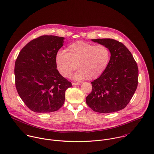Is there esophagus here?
Segmentation results:
<instances>
[{"label": "esophagus", "mask_w": 154, "mask_h": 154, "mask_svg": "<svg viewBox=\"0 0 154 154\" xmlns=\"http://www.w3.org/2000/svg\"><path fill=\"white\" fill-rule=\"evenodd\" d=\"M72 85H73V86H79V85H80V83H72Z\"/></svg>", "instance_id": "1"}]
</instances>
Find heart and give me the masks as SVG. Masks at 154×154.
<instances>
[{
	"label": "heart",
	"mask_w": 154,
	"mask_h": 154,
	"mask_svg": "<svg viewBox=\"0 0 154 154\" xmlns=\"http://www.w3.org/2000/svg\"><path fill=\"white\" fill-rule=\"evenodd\" d=\"M65 51H59L56 55L57 70L63 77H69L77 68L73 75L75 80L97 79L106 70L111 58V51L106 46L82 41L71 44Z\"/></svg>",
	"instance_id": "1"
}]
</instances>
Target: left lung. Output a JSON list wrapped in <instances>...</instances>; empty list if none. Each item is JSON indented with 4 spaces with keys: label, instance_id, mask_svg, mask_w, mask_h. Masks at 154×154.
<instances>
[{
    "label": "left lung",
    "instance_id": "1",
    "mask_svg": "<svg viewBox=\"0 0 154 154\" xmlns=\"http://www.w3.org/2000/svg\"><path fill=\"white\" fill-rule=\"evenodd\" d=\"M106 46L111 58L105 72L91 82L92 92L86 97L88 106L99 113H111L124 109L138 85L137 64L129 49L112 38L92 39Z\"/></svg>",
    "mask_w": 154,
    "mask_h": 154
}]
</instances>
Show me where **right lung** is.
Returning a JSON list of instances; mask_svg holds the SVG:
<instances>
[{
    "label": "right lung",
    "instance_id": "obj_1",
    "mask_svg": "<svg viewBox=\"0 0 154 154\" xmlns=\"http://www.w3.org/2000/svg\"><path fill=\"white\" fill-rule=\"evenodd\" d=\"M64 37L42 35L27 43L15 62V84L26 106L38 113L59 110L64 104L70 82L56 69V55Z\"/></svg>",
    "mask_w": 154,
    "mask_h": 154
}]
</instances>
